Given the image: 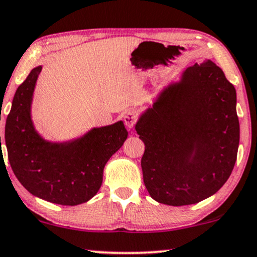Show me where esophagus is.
<instances>
[{"label":"esophagus","mask_w":257,"mask_h":257,"mask_svg":"<svg viewBox=\"0 0 257 257\" xmlns=\"http://www.w3.org/2000/svg\"><path fill=\"white\" fill-rule=\"evenodd\" d=\"M123 119H124V124L126 125V128L133 129L135 126L136 122H138V115L134 111H128L124 115Z\"/></svg>","instance_id":"esophagus-1"}]
</instances>
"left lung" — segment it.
<instances>
[{"instance_id": "left-lung-1", "label": "left lung", "mask_w": 257, "mask_h": 257, "mask_svg": "<svg viewBox=\"0 0 257 257\" xmlns=\"http://www.w3.org/2000/svg\"><path fill=\"white\" fill-rule=\"evenodd\" d=\"M145 142L144 183L153 199L181 206L215 194L229 179L239 142L236 90L211 60L162 91L135 126Z\"/></svg>"}]
</instances>
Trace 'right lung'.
<instances>
[{
    "label": "right lung",
    "instance_id": "add662e5",
    "mask_svg": "<svg viewBox=\"0 0 257 257\" xmlns=\"http://www.w3.org/2000/svg\"><path fill=\"white\" fill-rule=\"evenodd\" d=\"M41 69L32 70L15 92L5 132L8 160L28 192L54 204L78 205L98 192L105 164L122 147L128 132L119 121L66 144L41 139L31 119L32 96Z\"/></svg>",
    "mask_w": 257,
    "mask_h": 257
}]
</instances>
